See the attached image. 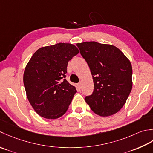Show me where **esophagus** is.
I'll use <instances>...</instances> for the list:
<instances>
[{"mask_svg":"<svg viewBox=\"0 0 153 153\" xmlns=\"http://www.w3.org/2000/svg\"><path fill=\"white\" fill-rule=\"evenodd\" d=\"M78 86H79V88H81V86H82V82H80L79 84H78Z\"/></svg>","mask_w":153,"mask_h":153,"instance_id":"1","label":"esophagus"}]
</instances>
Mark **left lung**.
Segmentation results:
<instances>
[{"label": "left lung", "mask_w": 153, "mask_h": 153, "mask_svg": "<svg viewBox=\"0 0 153 153\" xmlns=\"http://www.w3.org/2000/svg\"><path fill=\"white\" fill-rule=\"evenodd\" d=\"M90 67L94 82L92 94L85 101L95 114L107 117L123 108L132 89V66L116 46L96 42L77 43Z\"/></svg>", "instance_id": "1"}]
</instances>
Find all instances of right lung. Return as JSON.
Instances as JSON below:
<instances>
[{
    "mask_svg": "<svg viewBox=\"0 0 153 153\" xmlns=\"http://www.w3.org/2000/svg\"><path fill=\"white\" fill-rule=\"evenodd\" d=\"M79 53L71 43L42 47L34 53L24 73L27 98L39 116L54 120L66 113L76 88L65 79L68 62Z\"/></svg>",
    "mask_w": 153,
    "mask_h": 153,
    "instance_id": "right-lung-1",
    "label": "right lung"
}]
</instances>
